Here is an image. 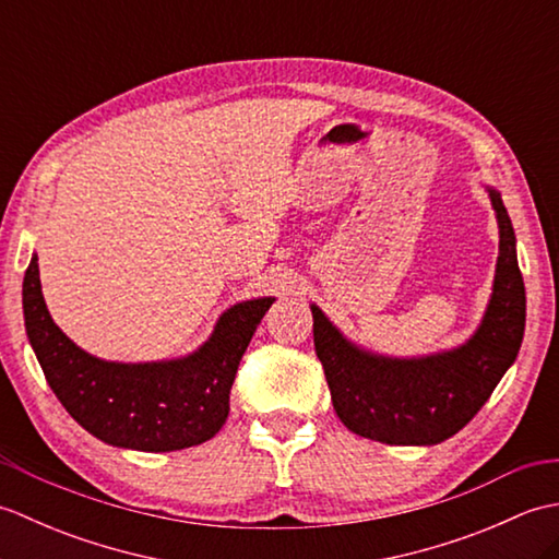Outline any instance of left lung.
Listing matches in <instances>:
<instances>
[{"label": "left lung", "mask_w": 559, "mask_h": 559, "mask_svg": "<svg viewBox=\"0 0 559 559\" xmlns=\"http://www.w3.org/2000/svg\"><path fill=\"white\" fill-rule=\"evenodd\" d=\"M500 225L492 295L480 326L459 348L389 358L355 346L310 305L314 350L331 401L350 432L384 444L430 447L466 427L509 367L526 326V290L516 261V235L497 189L485 187Z\"/></svg>", "instance_id": "obj_1"}]
</instances>
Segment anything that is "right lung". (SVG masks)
I'll return each instance as SVG.
<instances>
[{"mask_svg": "<svg viewBox=\"0 0 559 559\" xmlns=\"http://www.w3.org/2000/svg\"><path fill=\"white\" fill-rule=\"evenodd\" d=\"M273 300L233 305L204 346L185 358L112 362L81 350L52 322L35 254L23 276L26 334L55 396L100 442L136 451L187 449L221 430L237 365Z\"/></svg>", "mask_w": 559, "mask_h": 559, "instance_id": "right-lung-1", "label": "right lung"}]
</instances>
